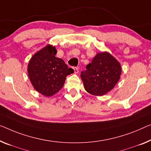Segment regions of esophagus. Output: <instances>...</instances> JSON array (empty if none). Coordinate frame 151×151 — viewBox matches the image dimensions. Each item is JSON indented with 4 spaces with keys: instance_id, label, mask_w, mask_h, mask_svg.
<instances>
[{
    "instance_id": "1",
    "label": "esophagus",
    "mask_w": 151,
    "mask_h": 151,
    "mask_svg": "<svg viewBox=\"0 0 151 151\" xmlns=\"http://www.w3.org/2000/svg\"><path fill=\"white\" fill-rule=\"evenodd\" d=\"M73 70H74V73H75V74H77L78 73V68L77 67H73Z\"/></svg>"
}]
</instances>
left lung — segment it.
Here are the masks:
<instances>
[{
  "label": "left lung",
  "mask_w": 151,
  "mask_h": 151,
  "mask_svg": "<svg viewBox=\"0 0 151 151\" xmlns=\"http://www.w3.org/2000/svg\"><path fill=\"white\" fill-rule=\"evenodd\" d=\"M121 75L120 63L111 54L102 52L87 65L86 70L81 72V77L88 93L101 96L114 88Z\"/></svg>",
  "instance_id": "8db88e82"
}]
</instances>
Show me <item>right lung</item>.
Instances as JSON below:
<instances>
[{
  "label": "right lung",
  "mask_w": 151,
  "mask_h": 151,
  "mask_svg": "<svg viewBox=\"0 0 151 151\" xmlns=\"http://www.w3.org/2000/svg\"><path fill=\"white\" fill-rule=\"evenodd\" d=\"M56 53L55 47L47 45L32 56L28 65V76L34 88L46 97L62 88L66 76L73 70L64 60L56 58Z\"/></svg>",
  "instance_id": "1"
}]
</instances>
